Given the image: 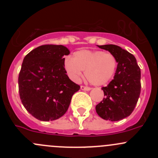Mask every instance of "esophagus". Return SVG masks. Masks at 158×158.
Listing matches in <instances>:
<instances>
[{
	"label": "esophagus",
	"mask_w": 158,
	"mask_h": 158,
	"mask_svg": "<svg viewBox=\"0 0 158 158\" xmlns=\"http://www.w3.org/2000/svg\"><path fill=\"white\" fill-rule=\"evenodd\" d=\"M81 89L82 90H84V91H89L91 89L90 87H88V86H85V85H81Z\"/></svg>",
	"instance_id": "34e87169"
}]
</instances>
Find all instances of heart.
<instances>
[{
    "instance_id": "b5f03b06",
    "label": "heart",
    "mask_w": 158,
    "mask_h": 158,
    "mask_svg": "<svg viewBox=\"0 0 158 158\" xmlns=\"http://www.w3.org/2000/svg\"><path fill=\"white\" fill-rule=\"evenodd\" d=\"M118 66L116 57L104 51H91L83 49L74 53L73 59L66 57L64 67L73 80L79 81L82 70H85V77L90 83L102 85L114 76Z\"/></svg>"
}]
</instances>
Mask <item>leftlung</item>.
<instances>
[{
  "instance_id": "left-lung-1",
  "label": "left lung",
  "mask_w": 158,
  "mask_h": 158,
  "mask_svg": "<svg viewBox=\"0 0 158 158\" xmlns=\"http://www.w3.org/2000/svg\"><path fill=\"white\" fill-rule=\"evenodd\" d=\"M117 59L118 66L114 79L106 87L104 98L95 106L102 118L117 122L132 113L141 93V69L131 53L113 44L98 46Z\"/></svg>"
}]
</instances>
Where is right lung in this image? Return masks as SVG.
I'll return each mask as SVG.
<instances>
[{
	"mask_svg": "<svg viewBox=\"0 0 158 158\" xmlns=\"http://www.w3.org/2000/svg\"><path fill=\"white\" fill-rule=\"evenodd\" d=\"M69 54L64 46L46 44L23 59L18 77L20 98L27 111L38 120L62 117L73 94L80 89L66 75L64 56Z\"/></svg>",
	"mask_w": 158,
	"mask_h": 158,
	"instance_id": "1",
	"label": "right lung"
}]
</instances>
